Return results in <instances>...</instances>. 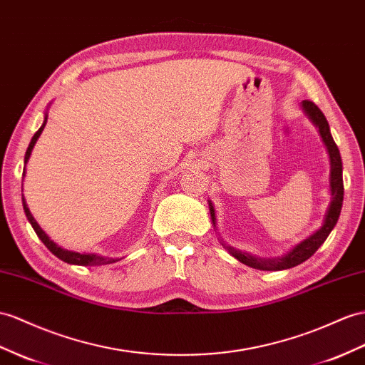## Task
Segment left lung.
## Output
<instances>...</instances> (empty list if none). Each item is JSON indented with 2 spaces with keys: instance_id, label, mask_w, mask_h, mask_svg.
<instances>
[{
  "instance_id": "left-lung-1",
  "label": "left lung",
  "mask_w": 365,
  "mask_h": 365,
  "mask_svg": "<svg viewBox=\"0 0 365 365\" xmlns=\"http://www.w3.org/2000/svg\"><path fill=\"white\" fill-rule=\"evenodd\" d=\"M302 108L307 112V115L313 120V123L319 128L321 137L324 140V143L329 149L330 154V163H331V173H330V188H331V203L329 207V211L325 214V220L324 225L317 230L313 236L305 239L301 244H297L288 255L284 257H277V259H259L253 257L247 253H242L239 250H235L231 247H227L230 253L235 256L237 260H240L242 264H245L248 267H253L257 269H265V272H279V269H287V268H293L299 264L305 262L307 259H310L317 248H319L325 239L329 237L331 230L334 228L336 222L339 219L341 208H342V200H344V182H342V160H341V154L339 149L336 146L334 140L330 134V126L329 121H327L325 115L322 114V110L317 108L313 101L310 100H304L302 101ZM210 212H211V219L212 223L216 225V214H214V208L210 202Z\"/></svg>"
}]
</instances>
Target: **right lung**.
Listing matches in <instances>:
<instances>
[{
  "label": "right lung",
  "instance_id": "add662e5",
  "mask_svg": "<svg viewBox=\"0 0 365 365\" xmlns=\"http://www.w3.org/2000/svg\"><path fill=\"white\" fill-rule=\"evenodd\" d=\"M46 121H48V115L44 117V123H43V126H41L38 130H36V133H35V134H34V137H32V140H31L29 148H27V151H26L24 165L27 163V160H29L31 153H32V149H34V146H35V143H36V140H38V137H40V134H41V130H43V129H44V126H46ZM24 173H26V170H24ZM24 173H23V175H24ZM23 208H24V212H26V217H27V220L31 222L32 228H34V230H35V232H36V236H38V237L41 239L43 244L49 248L51 253H53V255L57 256L58 259L64 260V262L73 264V265H106V264H114V262H117V259L103 257V256H97V255H80V253H73V251L63 250L61 247L55 245L53 242H52L48 236H46V232L38 227V223L35 222V219H34V216L31 214L29 208H27V203H26V200H24V195H23Z\"/></svg>",
  "mask_w": 365,
  "mask_h": 365
}]
</instances>
